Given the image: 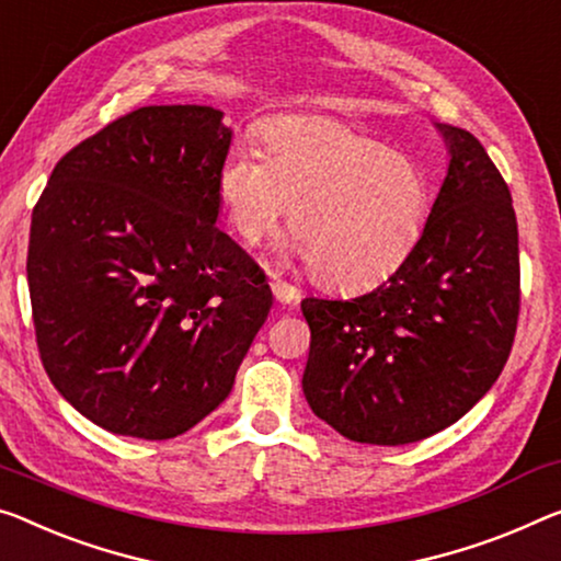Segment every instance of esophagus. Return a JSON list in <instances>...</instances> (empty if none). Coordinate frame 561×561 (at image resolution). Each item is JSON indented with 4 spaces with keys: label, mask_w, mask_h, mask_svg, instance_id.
Returning <instances> with one entry per match:
<instances>
[{
    "label": "esophagus",
    "mask_w": 561,
    "mask_h": 561,
    "mask_svg": "<svg viewBox=\"0 0 561 561\" xmlns=\"http://www.w3.org/2000/svg\"><path fill=\"white\" fill-rule=\"evenodd\" d=\"M271 290H273V298L278 300V304H283V306L296 304V300L300 298L298 288L290 286V283H286V280H273L271 283Z\"/></svg>",
    "instance_id": "esophagus-1"
}]
</instances>
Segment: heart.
Masks as SVG:
<instances>
[{
  "label": "heart",
  "mask_w": 561,
  "mask_h": 561,
  "mask_svg": "<svg viewBox=\"0 0 561 561\" xmlns=\"http://www.w3.org/2000/svg\"><path fill=\"white\" fill-rule=\"evenodd\" d=\"M228 226L255 245L290 210L296 253L329 288L358 290L407 263L431 218V180L419 160L325 117L265 127L263 158L236 148L218 175Z\"/></svg>",
  "instance_id": "heart-1"
}]
</instances>
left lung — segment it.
I'll return each instance as SVG.
<instances>
[{
  "instance_id": "1",
  "label": "left lung",
  "mask_w": 561,
  "mask_h": 561,
  "mask_svg": "<svg viewBox=\"0 0 561 561\" xmlns=\"http://www.w3.org/2000/svg\"><path fill=\"white\" fill-rule=\"evenodd\" d=\"M438 130L449 170L407 263L366 296L300 300L308 407L358 444H413L451 426L512 353L522 290L510 185L471 133Z\"/></svg>"
}]
</instances>
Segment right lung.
I'll return each mask as SVG.
<instances>
[{
	"label": "right lung",
	"instance_id": "1",
	"mask_svg": "<svg viewBox=\"0 0 561 561\" xmlns=\"http://www.w3.org/2000/svg\"><path fill=\"white\" fill-rule=\"evenodd\" d=\"M222 112L152 105L65 154L32 210L42 366L92 424L162 442L228 399L271 313L253 257L215 220Z\"/></svg>",
	"mask_w": 561,
	"mask_h": 561
}]
</instances>
